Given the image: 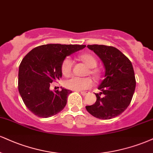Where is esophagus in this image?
Here are the masks:
<instances>
[{
  "label": "esophagus",
  "instance_id": "esophagus-1",
  "mask_svg": "<svg viewBox=\"0 0 153 153\" xmlns=\"http://www.w3.org/2000/svg\"><path fill=\"white\" fill-rule=\"evenodd\" d=\"M80 93H81L82 95H85L88 94V91H80Z\"/></svg>",
  "mask_w": 153,
  "mask_h": 153
}]
</instances>
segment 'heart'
Segmentation results:
<instances>
[{"label": "heart", "instance_id": "obj_1", "mask_svg": "<svg viewBox=\"0 0 153 153\" xmlns=\"http://www.w3.org/2000/svg\"><path fill=\"white\" fill-rule=\"evenodd\" d=\"M80 58L90 68V73L93 75V76L96 77L97 75V72L93 68L96 67L97 60L92 55L90 54H83L80 56ZM73 61L71 58L67 57L63 60L62 63L61 70L62 74L66 75H69L71 73L72 69H73ZM64 85L67 88L73 91H82L91 87L93 85V80L90 78H79L77 76H73L67 79Z\"/></svg>", "mask_w": 153, "mask_h": 153}]
</instances>
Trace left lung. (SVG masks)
I'll return each instance as SVG.
<instances>
[{
	"instance_id": "left-lung-1",
	"label": "left lung",
	"mask_w": 153,
	"mask_h": 153,
	"mask_svg": "<svg viewBox=\"0 0 153 153\" xmlns=\"http://www.w3.org/2000/svg\"><path fill=\"white\" fill-rule=\"evenodd\" d=\"M103 64L105 78L99 85L100 93H95L96 102L85 106L93 116L102 120L120 115L131 102L136 82L132 62L122 52L113 46L88 45ZM101 94L104 96L101 97Z\"/></svg>"
}]
</instances>
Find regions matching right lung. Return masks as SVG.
<instances>
[{
  "instance_id": "right-lung-1",
  "label": "right lung",
  "mask_w": 153,
  "mask_h": 153,
  "mask_svg": "<svg viewBox=\"0 0 153 153\" xmlns=\"http://www.w3.org/2000/svg\"><path fill=\"white\" fill-rule=\"evenodd\" d=\"M85 46L47 44L35 48L24 57L18 71V91L27 109L46 118L65 108L71 91L61 88V91H53L50 85L61 78V66L66 57Z\"/></svg>"
}]
</instances>
